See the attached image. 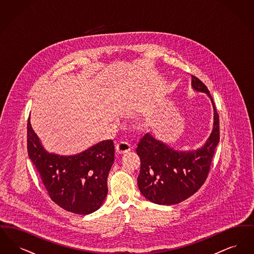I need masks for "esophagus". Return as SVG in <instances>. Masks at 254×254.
<instances>
[{
	"label": "esophagus",
	"mask_w": 254,
	"mask_h": 254,
	"mask_svg": "<svg viewBox=\"0 0 254 254\" xmlns=\"http://www.w3.org/2000/svg\"><path fill=\"white\" fill-rule=\"evenodd\" d=\"M115 148H116V152L118 154H125V153H127L128 151H130L131 146L127 142H120L119 144L116 145Z\"/></svg>",
	"instance_id": "34e87169"
}]
</instances>
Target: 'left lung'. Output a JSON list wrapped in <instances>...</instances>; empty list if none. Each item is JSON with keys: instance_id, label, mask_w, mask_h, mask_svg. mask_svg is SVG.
<instances>
[{"instance_id": "1", "label": "left lung", "mask_w": 254, "mask_h": 254, "mask_svg": "<svg viewBox=\"0 0 254 254\" xmlns=\"http://www.w3.org/2000/svg\"><path fill=\"white\" fill-rule=\"evenodd\" d=\"M191 87L205 93L213 107V127L205 144L197 149L178 150L146 133L136 148L141 160L138 187L145 199L154 204L175 205L193 195L207 177L220 140L219 115L208 89L193 75Z\"/></svg>"}]
</instances>
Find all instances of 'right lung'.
Wrapping results in <instances>:
<instances>
[{"mask_svg":"<svg viewBox=\"0 0 254 254\" xmlns=\"http://www.w3.org/2000/svg\"><path fill=\"white\" fill-rule=\"evenodd\" d=\"M27 152L54 203L76 214H90L103 205L114 162L112 140L73 155L49 152L27 122Z\"/></svg>","mask_w":254,"mask_h":254,"instance_id":"obj_1","label":"right lung"}]
</instances>
